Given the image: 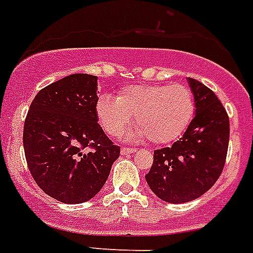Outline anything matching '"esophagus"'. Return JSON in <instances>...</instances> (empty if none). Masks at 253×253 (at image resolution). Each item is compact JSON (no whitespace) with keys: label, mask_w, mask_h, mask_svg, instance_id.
<instances>
[{"label":"esophagus","mask_w":253,"mask_h":253,"mask_svg":"<svg viewBox=\"0 0 253 253\" xmlns=\"http://www.w3.org/2000/svg\"><path fill=\"white\" fill-rule=\"evenodd\" d=\"M136 152V148H128V147H123L122 150H121V154L125 156V155H128V154H134Z\"/></svg>","instance_id":"obj_1"}]
</instances>
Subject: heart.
Masks as SVG:
<instances>
[{
  "mask_svg": "<svg viewBox=\"0 0 253 253\" xmlns=\"http://www.w3.org/2000/svg\"><path fill=\"white\" fill-rule=\"evenodd\" d=\"M196 110L192 89L182 84L130 85L117 98L103 94L95 113L107 135L118 138L131 126L132 117L139 136L156 144L176 140L192 122Z\"/></svg>",
  "mask_w": 253,
  "mask_h": 253,
  "instance_id": "1",
  "label": "heart"
}]
</instances>
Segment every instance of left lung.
I'll list each match as a JSON object with an SVG mask.
<instances>
[{
	"label": "left lung",
	"instance_id": "1",
	"mask_svg": "<svg viewBox=\"0 0 253 253\" xmlns=\"http://www.w3.org/2000/svg\"><path fill=\"white\" fill-rule=\"evenodd\" d=\"M196 115L180 140L154 152L146 174L151 190L163 201L184 204L201 197L219 178L227 156L230 119L215 93L189 77Z\"/></svg>",
	"mask_w": 253,
	"mask_h": 253
}]
</instances>
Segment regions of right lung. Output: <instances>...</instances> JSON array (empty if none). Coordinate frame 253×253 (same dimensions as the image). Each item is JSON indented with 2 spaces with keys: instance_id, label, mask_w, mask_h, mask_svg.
<instances>
[{
  "instance_id": "add662e5",
  "label": "right lung",
  "mask_w": 253,
  "mask_h": 253,
  "mask_svg": "<svg viewBox=\"0 0 253 253\" xmlns=\"http://www.w3.org/2000/svg\"><path fill=\"white\" fill-rule=\"evenodd\" d=\"M97 99V76L75 73L43 87L26 117L30 173L45 194L64 204L93 198L121 154L98 125Z\"/></svg>"
}]
</instances>
